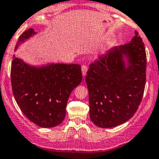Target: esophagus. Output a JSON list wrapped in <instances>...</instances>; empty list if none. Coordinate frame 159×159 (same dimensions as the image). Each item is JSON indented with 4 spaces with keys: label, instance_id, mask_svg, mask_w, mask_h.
Segmentation results:
<instances>
[{
    "label": "esophagus",
    "instance_id": "34e87169",
    "mask_svg": "<svg viewBox=\"0 0 159 159\" xmlns=\"http://www.w3.org/2000/svg\"><path fill=\"white\" fill-rule=\"evenodd\" d=\"M87 70H88V66L86 65H82L81 66V71H82L83 76H85L87 74Z\"/></svg>",
    "mask_w": 159,
    "mask_h": 159
}]
</instances>
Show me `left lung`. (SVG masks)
<instances>
[{
    "label": "left lung",
    "instance_id": "8db88e82",
    "mask_svg": "<svg viewBox=\"0 0 159 159\" xmlns=\"http://www.w3.org/2000/svg\"><path fill=\"white\" fill-rule=\"evenodd\" d=\"M146 65L144 44L137 31L130 42L111 48L89 65L85 81L90 118L96 125L112 128L133 116L144 92Z\"/></svg>",
    "mask_w": 159,
    "mask_h": 159
}]
</instances>
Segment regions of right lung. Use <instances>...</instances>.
<instances>
[{
  "mask_svg": "<svg viewBox=\"0 0 159 159\" xmlns=\"http://www.w3.org/2000/svg\"><path fill=\"white\" fill-rule=\"evenodd\" d=\"M36 32L29 29L18 39L15 50ZM82 80L78 64L52 63L37 67L13 56L11 68L12 93L23 115L43 128H52L64 120L71 92Z\"/></svg>",
  "mask_w": 159,
  "mask_h": 159,
  "instance_id": "add662e5",
  "label": "right lung"
}]
</instances>
